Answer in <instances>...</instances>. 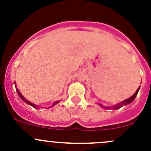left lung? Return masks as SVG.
<instances>
[{
  "label": "left lung",
  "instance_id": "8db88e82",
  "mask_svg": "<svg viewBox=\"0 0 151 151\" xmlns=\"http://www.w3.org/2000/svg\"><path fill=\"white\" fill-rule=\"evenodd\" d=\"M139 88H138V89L137 90L136 92L134 93V95L132 96V97H130V98H129V99H128L124 100V101H122V102H121V103H119V104H118L115 105V106H111V108H112V109H120V108L122 107V106H124V105L129 104V103H131V102H132V101H133L134 100V99L136 98L137 95L138 91H139ZM99 105H100V106H101V107L104 108V109H111L110 107H106V106H103L102 105H101V104H99Z\"/></svg>",
  "mask_w": 151,
  "mask_h": 151
}]
</instances>
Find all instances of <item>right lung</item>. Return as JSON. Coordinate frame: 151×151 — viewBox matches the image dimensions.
<instances>
[{
	"label": "right lung",
	"mask_w": 151,
	"mask_h": 151,
	"mask_svg": "<svg viewBox=\"0 0 151 151\" xmlns=\"http://www.w3.org/2000/svg\"><path fill=\"white\" fill-rule=\"evenodd\" d=\"M16 90H17V92L18 95H19V96L20 97V98L22 99L23 100V101H25V103H27V104H29V105H30V106H33V107H34V108H36V107H38V106H36V105H35V104H32L31 102H30V101H28V100H26V99H25L24 98L23 96H22V94H21L20 93H19V91H18V89H16ZM58 102H59V101H55V102H54V103H53L52 106H55V105H56V104H57L58 103Z\"/></svg>",
	"instance_id": "add662e5"
}]
</instances>
